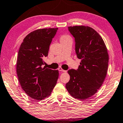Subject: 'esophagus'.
Wrapping results in <instances>:
<instances>
[{"mask_svg": "<svg viewBox=\"0 0 123 123\" xmlns=\"http://www.w3.org/2000/svg\"><path fill=\"white\" fill-rule=\"evenodd\" d=\"M58 71H61V72H66V71H65V70H63V69L61 67L58 68Z\"/></svg>", "mask_w": 123, "mask_h": 123, "instance_id": "34e87169", "label": "esophagus"}]
</instances>
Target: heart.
<instances>
[{"label":"heart","instance_id":"1","mask_svg":"<svg viewBox=\"0 0 123 123\" xmlns=\"http://www.w3.org/2000/svg\"><path fill=\"white\" fill-rule=\"evenodd\" d=\"M71 38V37L68 35H67V34H64V35H62V36H61L60 37V42H62V41L63 40H65L67 39L70 38Z\"/></svg>","mask_w":123,"mask_h":123}]
</instances>
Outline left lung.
Wrapping results in <instances>:
<instances>
[{"label": "left lung", "mask_w": 123, "mask_h": 123, "mask_svg": "<svg viewBox=\"0 0 123 123\" xmlns=\"http://www.w3.org/2000/svg\"><path fill=\"white\" fill-rule=\"evenodd\" d=\"M75 38V52L81 60L78 69H69L68 92L75 98L84 100L93 96L106 77L109 56L102 37L92 28L85 26L68 27Z\"/></svg>", "instance_id": "8db88e82"}]
</instances>
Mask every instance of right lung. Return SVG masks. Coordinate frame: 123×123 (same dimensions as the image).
<instances>
[{"mask_svg":"<svg viewBox=\"0 0 123 123\" xmlns=\"http://www.w3.org/2000/svg\"><path fill=\"white\" fill-rule=\"evenodd\" d=\"M57 30L49 28L33 31L26 36L19 48L16 63L18 81L25 93L36 100L48 97L57 83L58 70L42 66Z\"/></svg>","mask_w":123,"mask_h":123,"instance_id":"add662e5","label":"right lung"}]
</instances>
